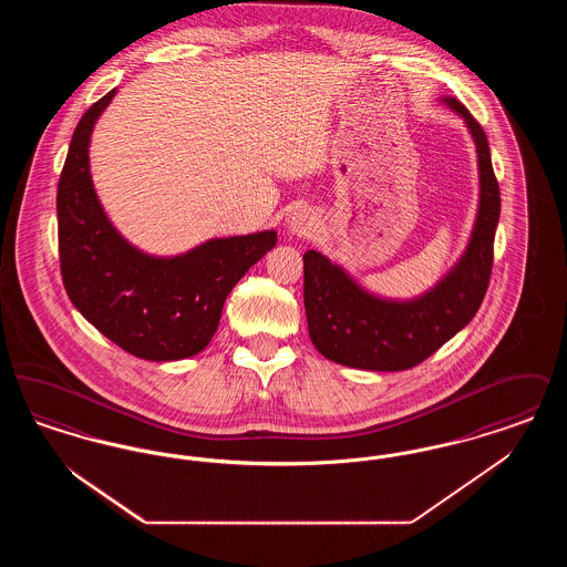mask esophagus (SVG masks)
Here are the masks:
<instances>
[{"label":"esophagus","instance_id":"1","mask_svg":"<svg viewBox=\"0 0 567 567\" xmlns=\"http://www.w3.org/2000/svg\"><path fill=\"white\" fill-rule=\"evenodd\" d=\"M317 229V216L310 213L308 208H297L291 215L287 216V231L291 236H310Z\"/></svg>","mask_w":567,"mask_h":567}]
</instances>
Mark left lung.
<instances>
[{"label": "left lung", "instance_id": "obj_1", "mask_svg": "<svg viewBox=\"0 0 567 567\" xmlns=\"http://www.w3.org/2000/svg\"><path fill=\"white\" fill-rule=\"evenodd\" d=\"M465 121L478 157V213L457 264L412 299L380 297L319 250L303 252V306L315 349L340 365L400 372L425 361L474 319L493 268L499 185L483 127L455 97L440 100Z\"/></svg>", "mask_w": 567, "mask_h": 567}]
</instances>
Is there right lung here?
<instances>
[{
	"label": "right lung",
	"instance_id": "1",
	"mask_svg": "<svg viewBox=\"0 0 567 567\" xmlns=\"http://www.w3.org/2000/svg\"><path fill=\"white\" fill-rule=\"evenodd\" d=\"M116 89L82 114L56 189L59 259L82 317L123 351L178 361L208 347L223 303L276 244V231L213 238L174 257L148 255L110 223L93 189L91 134Z\"/></svg>",
	"mask_w": 567,
	"mask_h": 567
}]
</instances>
